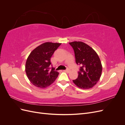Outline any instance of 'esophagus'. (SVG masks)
I'll return each instance as SVG.
<instances>
[{
	"mask_svg": "<svg viewBox=\"0 0 125 125\" xmlns=\"http://www.w3.org/2000/svg\"><path fill=\"white\" fill-rule=\"evenodd\" d=\"M65 71L67 72V73H69V72L70 71V70L69 69H67L65 70Z\"/></svg>",
	"mask_w": 125,
	"mask_h": 125,
	"instance_id": "obj_1",
	"label": "esophagus"
}]
</instances>
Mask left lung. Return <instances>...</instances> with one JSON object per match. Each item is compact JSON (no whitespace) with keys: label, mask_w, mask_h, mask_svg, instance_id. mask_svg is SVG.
I'll use <instances>...</instances> for the list:
<instances>
[{"label":"left lung","mask_w":125,"mask_h":125,"mask_svg":"<svg viewBox=\"0 0 125 125\" xmlns=\"http://www.w3.org/2000/svg\"><path fill=\"white\" fill-rule=\"evenodd\" d=\"M73 48L75 62L80 67L78 77L73 80L79 88L88 89L92 88L99 81L102 66L100 59L95 51L82 42L69 43Z\"/></svg>","instance_id":"1"}]
</instances>
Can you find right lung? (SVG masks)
Listing matches in <instances>:
<instances>
[{"mask_svg":"<svg viewBox=\"0 0 125 125\" xmlns=\"http://www.w3.org/2000/svg\"><path fill=\"white\" fill-rule=\"evenodd\" d=\"M61 43L46 42L37 46L30 53L25 63L29 80L36 87L45 88L57 78L59 73L50 68L51 58Z\"/></svg>","mask_w":125,"mask_h":125,"instance_id":"right-lung-1","label":"right lung"}]
</instances>
